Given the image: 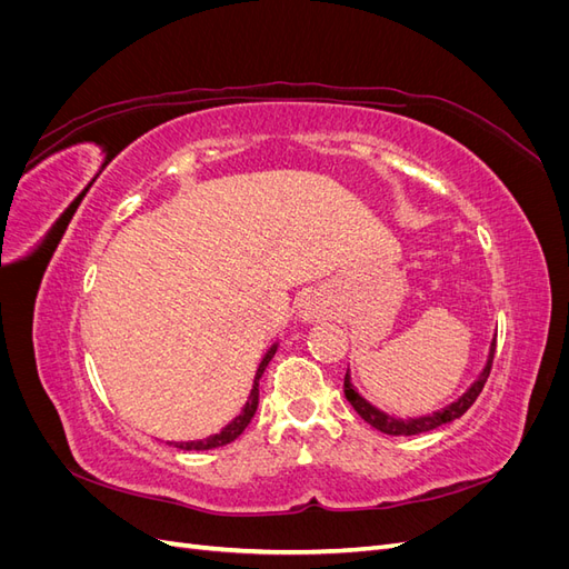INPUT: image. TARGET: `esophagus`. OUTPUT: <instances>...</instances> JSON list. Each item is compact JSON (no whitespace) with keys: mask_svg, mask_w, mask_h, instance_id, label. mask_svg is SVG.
<instances>
[{"mask_svg":"<svg viewBox=\"0 0 569 569\" xmlns=\"http://www.w3.org/2000/svg\"><path fill=\"white\" fill-rule=\"evenodd\" d=\"M318 303L313 301V297H306L303 301H301V308H299V311H301V316L306 318V320H313V318H318Z\"/></svg>","mask_w":569,"mask_h":569,"instance_id":"1","label":"esophagus"}]
</instances>
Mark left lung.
<instances>
[{
  "mask_svg": "<svg viewBox=\"0 0 569 569\" xmlns=\"http://www.w3.org/2000/svg\"><path fill=\"white\" fill-rule=\"evenodd\" d=\"M493 353H496V337H493V341H491L487 366L481 368L479 377L470 385V389L465 391L462 396H458V399H456L453 403L443 406L441 410L429 412V416H422V418H408V420L393 418V416H389V412H385V410H380L377 406H372V403H370L368 399H363V396H360V393L356 391V387L351 385L349 370H347V377H343V393H347V399H349V403L353 406V410L358 412V416L363 418L368 425H372L375 429H380V432L391 435V437L422 435V432H429V429H437V427H441V425H446V422L458 420V418L462 416V412L468 410V408L477 401V396L481 393V389H485L487 377H489V372H491Z\"/></svg>",
  "mask_w": 569,
  "mask_h": 569,
  "instance_id": "8db88e82",
  "label": "left lung"
}]
</instances>
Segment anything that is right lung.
Segmentation results:
<instances>
[{
	"label": "right lung",
	"instance_id": "1",
	"mask_svg": "<svg viewBox=\"0 0 569 569\" xmlns=\"http://www.w3.org/2000/svg\"><path fill=\"white\" fill-rule=\"evenodd\" d=\"M274 351H278V343H272V347L268 349V353L263 356L261 363H258L249 399H247L242 412H239V416L230 425L222 427L218 435H211V437L199 439V441H170V443H173L176 449H182V451H209V449H218V446H226V443L234 441L239 435H242L244 429H247V425L251 422V418L256 416V408H258V380H261V377H263V372H266L268 363L272 360Z\"/></svg>",
	"mask_w": 569,
	"mask_h": 569
}]
</instances>
